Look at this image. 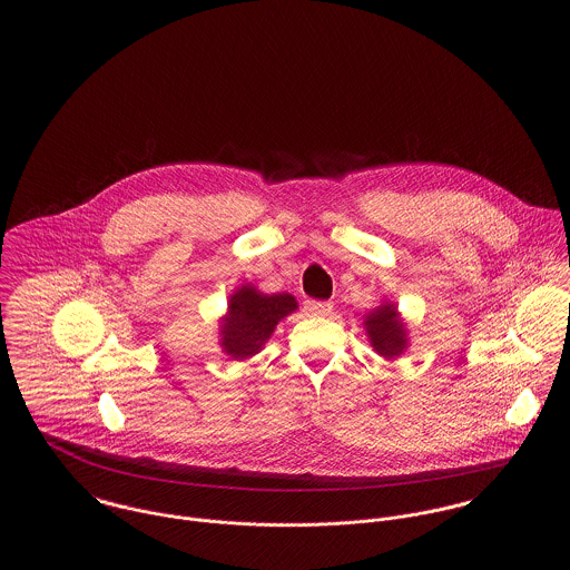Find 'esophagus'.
<instances>
[{"label":"esophagus","mask_w":570,"mask_h":570,"mask_svg":"<svg viewBox=\"0 0 570 570\" xmlns=\"http://www.w3.org/2000/svg\"><path fill=\"white\" fill-rule=\"evenodd\" d=\"M303 309L309 314V316H328L333 312V303L331 301H316V298H307Z\"/></svg>","instance_id":"obj_1"}]
</instances>
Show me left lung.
I'll list each match as a JSON object with an SVG mask.
<instances>
[{"instance_id": "1", "label": "left lung", "mask_w": 570, "mask_h": 570, "mask_svg": "<svg viewBox=\"0 0 570 570\" xmlns=\"http://www.w3.org/2000/svg\"><path fill=\"white\" fill-rule=\"evenodd\" d=\"M365 328L376 353L386 358H393L406 348L404 323L397 318V309L393 305H382L372 312L365 321Z\"/></svg>"}]
</instances>
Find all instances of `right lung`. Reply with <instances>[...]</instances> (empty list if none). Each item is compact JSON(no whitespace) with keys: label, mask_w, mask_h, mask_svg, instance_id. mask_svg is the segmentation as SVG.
Instances as JSON below:
<instances>
[{"label":"right lung","mask_w":570,"mask_h":570,"mask_svg":"<svg viewBox=\"0 0 570 570\" xmlns=\"http://www.w3.org/2000/svg\"><path fill=\"white\" fill-rule=\"evenodd\" d=\"M297 309L291 295H261L254 286L239 288L228 303V316L222 325V348L233 358L258 353L275 325Z\"/></svg>","instance_id":"right-lung-1"}]
</instances>
